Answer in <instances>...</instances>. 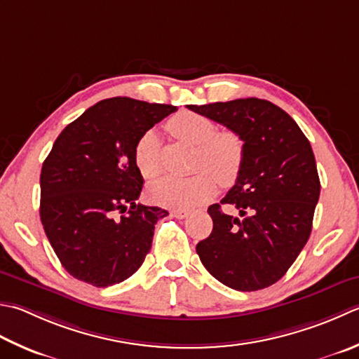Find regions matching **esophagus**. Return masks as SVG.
Instances as JSON below:
<instances>
[{"instance_id":"obj_1","label":"esophagus","mask_w":359,"mask_h":359,"mask_svg":"<svg viewBox=\"0 0 359 359\" xmlns=\"http://www.w3.org/2000/svg\"><path fill=\"white\" fill-rule=\"evenodd\" d=\"M171 215L174 217H177V219H185V217L189 215L188 210H182V208H175V210H171Z\"/></svg>"}]
</instances>
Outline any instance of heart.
<instances>
[{"label": "heart", "instance_id": "heart-1", "mask_svg": "<svg viewBox=\"0 0 359 359\" xmlns=\"http://www.w3.org/2000/svg\"><path fill=\"white\" fill-rule=\"evenodd\" d=\"M170 129L177 138L198 146L194 157V170L198 172L189 177L165 175L152 182L147 188V196L152 202L163 207L191 208L212 198L216 191V180L229 187L240 177L245 147L235 130H216L212 119L189 111H180L172 116ZM133 158L143 177H157L161 171L157 132H146L138 140Z\"/></svg>", "mask_w": 359, "mask_h": 359}]
</instances>
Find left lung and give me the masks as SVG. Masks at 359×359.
<instances>
[{"instance_id": "left-lung-1", "label": "left lung", "mask_w": 359, "mask_h": 359, "mask_svg": "<svg viewBox=\"0 0 359 359\" xmlns=\"http://www.w3.org/2000/svg\"><path fill=\"white\" fill-rule=\"evenodd\" d=\"M235 130L245 158L240 177L221 203L241 217L208 207L213 230L196 245L202 264L236 291H258L278 282L305 248L320 182L311 144L278 105L258 97L187 105Z\"/></svg>"}]
</instances>
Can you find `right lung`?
<instances>
[{"label":"right lung","mask_w":359,"mask_h":359,"mask_svg":"<svg viewBox=\"0 0 359 359\" xmlns=\"http://www.w3.org/2000/svg\"><path fill=\"white\" fill-rule=\"evenodd\" d=\"M177 107L110 97L69 123L40 174V219L55 255L81 282H124L151 250L168 215L135 203L143 188L133 158L138 140Z\"/></svg>","instance_id":"1"}]
</instances>
